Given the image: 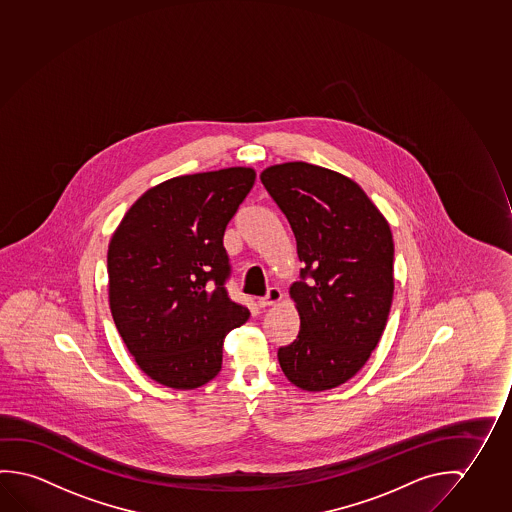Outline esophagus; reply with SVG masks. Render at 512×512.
Instances as JSON below:
<instances>
[{
  "instance_id": "1",
  "label": "esophagus",
  "mask_w": 512,
  "mask_h": 512,
  "mask_svg": "<svg viewBox=\"0 0 512 512\" xmlns=\"http://www.w3.org/2000/svg\"><path fill=\"white\" fill-rule=\"evenodd\" d=\"M283 299V293L279 288H268L267 297H263L258 301L260 308H268V306H274L277 302Z\"/></svg>"
}]
</instances>
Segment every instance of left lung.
<instances>
[{
  "instance_id": "obj_1",
  "label": "left lung",
  "mask_w": 512,
  "mask_h": 512,
  "mask_svg": "<svg viewBox=\"0 0 512 512\" xmlns=\"http://www.w3.org/2000/svg\"><path fill=\"white\" fill-rule=\"evenodd\" d=\"M260 178L290 222L304 263L301 281L290 286L301 331L277 350L279 365L301 390H333L365 366L388 322L395 290L390 224L340 172L286 162Z\"/></svg>"
}]
</instances>
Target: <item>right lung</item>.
<instances>
[{"label": "right lung", "mask_w": 512, "mask_h": 512, "mask_svg": "<svg viewBox=\"0 0 512 512\" xmlns=\"http://www.w3.org/2000/svg\"><path fill=\"white\" fill-rule=\"evenodd\" d=\"M256 181L252 167L167 179L122 217L108 244V302L140 370L194 390L222 368L229 331L249 309L231 301L224 231Z\"/></svg>", "instance_id": "obj_1"}]
</instances>
